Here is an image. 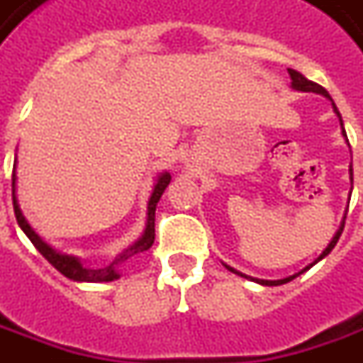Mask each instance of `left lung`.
I'll list each match as a JSON object with an SVG mask.
<instances>
[{
    "label": "left lung",
    "mask_w": 363,
    "mask_h": 363,
    "mask_svg": "<svg viewBox=\"0 0 363 363\" xmlns=\"http://www.w3.org/2000/svg\"><path fill=\"white\" fill-rule=\"evenodd\" d=\"M288 74H289V77H291V89H296V91H312V94H320V96L328 97V99L332 101V108H334L335 116L340 118V125H342V135L346 138V130H344V121H342V116H340V111H337V108H335L334 99L330 97V94H328V91L323 89L322 85L313 84V82H310L308 77H303V75H301L300 72H296V69H288ZM347 145H350V143H347ZM350 182H352V187H354V169H352V165H350ZM344 223H346V216H344V220H342V223H340V228H337V232H335V235H334V238H332V242H330V244H328V247H325L322 254H320V257H318V259H315L313 264H310V266L303 267V269H301V272H298V274H294V276H289V278H284V279H255V278H250V279H254V281H257V284H262V286H281V284H288V281H291V279H294V278H298L300 274H303L306 269H310V267H312V266H315V264H318L320 259H323L325 255H328V254H330V252H332V250H334L335 244H337V240H340V235H342V232H344ZM223 266H225V264H223ZM225 267H228L230 272H233V274H240V272H235L233 267H230V266H225ZM240 276H242V278H247L245 274H240Z\"/></svg>",
    "instance_id": "8db88e82"
}]
</instances>
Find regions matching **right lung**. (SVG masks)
I'll return each mask as SVG.
<instances>
[{
	"mask_svg": "<svg viewBox=\"0 0 363 363\" xmlns=\"http://www.w3.org/2000/svg\"><path fill=\"white\" fill-rule=\"evenodd\" d=\"M13 167H17V162ZM16 182H17V176H16V172H13V177H11V187H13V211H16L17 223H19V228L23 230V233H26L29 240H31V244L35 245V250H38V252H40V254L50 262L51 266L55 267L60 274H63L65 278L74 279V281H113V279L119 278V266H121L123 262H128V259L133 257L135 254H142V252H145V250H150V247H152L153 240H155V206H157V201H160V198H162V194L165 191V187L169 186L172 176H169L167 172H162V174L157 176V179H155V184H153V191H152V196H150V201H147V221H145V230H143L142 238H140L138 242H133L128 250H123V252H121V254H119L118 257L109 264V266L99 267V269L85 267L79 257L62 254V252L53 250L50 244H45L40 235L33 232V228L29 225L28 220H26V216L21 213V208H19V201H17V196H16Z\"/></svg>",
	"mask_w": 363,
	"mask_h": 363,
	"instance_id": "add662e5",
	"label": "right lung"
}]
</instances>
